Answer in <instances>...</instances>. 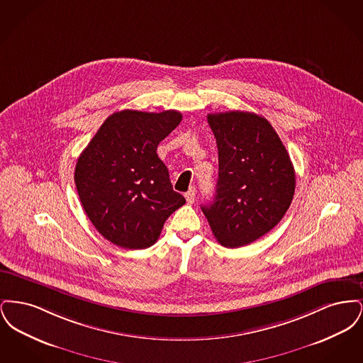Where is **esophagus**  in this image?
<instances>
[{
	"instance_id": "obj_1",
	"label": "esophagus",
	"mask_w": 363,
	"mask_h": 363,
	"mask_svg": "<svg viewBox=\"0 0 363 363\" xmlns=\"http://www.w3.org/2000/svg\"><path fill=\"white\" fill-rule=\"evenodd\" d=\"M194 197H196V189L194 188H190L186 193H185V199L188 203H193L194 201Z\"/></svg>"
}]
</instances>
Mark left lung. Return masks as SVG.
I'll return each mask as SVG.
<instances>
[{
  "label": "left lung",
  "mask_w": 363,
  "mask_h": 363,
  "mask_svg": "<svg viewBox=\"0 0 363 363\" xmlns=\"http://www.w3.org/2000/svg\"><path fill=\"white\" fill-rule=\"evenodd\" d=\"M219 155L216 194L201 208L215 238L241 247L265 235L293 201L295 172L272 125L247 111L208 114Z\"/></svg>",
  "instance_id": "obj_1"
}]
</instances>
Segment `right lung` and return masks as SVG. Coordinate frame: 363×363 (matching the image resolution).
<instances>
[{"label": "right lung", "mask_w": 363, "mask_h": 363, "mask_svg": "<svg viewBox=\"0 0 363 363\" xmlns=\"http://www.w3.org/2000/svg\"><path fill=\"white\" fill-rule=\"evenodd\" d=\"M175 110L111 114L80 154L74 182L88 219L123 249L152 246L167 218L186 201L174 191L157 144L179 125Z\"/></svg>", "instance_id": "obj_1"}]
</instances>
